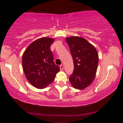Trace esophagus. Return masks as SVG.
I'll list each match as a JSON object with an SVG mask.
<instances>
[{
    "instance_id": "esophagus-1",
    "label": "esophagus",
    "mask_w": 123,
    "mask_h": 123,
    "mask_svg": "<svg viewBox=\"0 0 123 123\" xmlns=\"http://www.w3.org/2000/svg\"><path fill=\"white\" fill-rule=\"evenodd\" d=\"M60 70H63V69H64V66H63V64H61L60 66Z\"/></svg>"
}]
</instances>
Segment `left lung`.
I'll use <instances>...</instances> for the list:
<instances>
[{
  "instance_id": "obj_1",
  "label": "left lung",
  "mask_w": 123,
  "mask_h": 123,
  "mask_svg": "<svg viewBox=\"0 0 123 123\" xmlns=\"http://www.w3.org/2000/svg\"><path fill=\"white\" fill-rule=\"evenodd\" d=\"M66 40L74 64L69 80L75 89L83 90L93 82L96 76L98 55L95 47L84 38L72 36Z\"/></svg>"
}]
</instances>
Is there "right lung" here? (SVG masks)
Wrapping results in <instances>:
<instances>
[{"instance_id": "1", "label": "right lung", "mask_w": 123, "mask_h": 123, "mask_svg": "<svg viewBox=\"0 0 123 123\" xmlns=\"http://www.w3.org/2000/svg\"><path fill=\"white\" fill-rule=\"evenodd\" d=\"M54 39L43 37L33 41L25 50L22 66L27 80L38 89H44L54 80L60 67L53 62L50 49Z\"/></svg>"}]
</instances>
